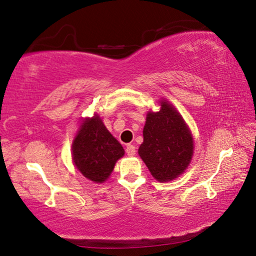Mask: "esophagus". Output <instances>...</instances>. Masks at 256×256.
I'll return each instance as SVG.
<instances>
[{"mask_svg":"<svg viewBox=\"0 0 256 256\" xmlns=\"http://www.w3.org/2000/svg\"><path fill=\"white\" fill-rule=\"evenodd\" d=\"M125 151H126V154L128 156H133L134 154H136V146H132V144H128L126 146V148H125Z\"/></svg>","mask_w":256,"mask_h":256,"instance_id":"1","label":"esophagus"}]
</instances>
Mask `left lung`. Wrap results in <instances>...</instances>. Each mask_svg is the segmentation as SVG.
I'll return each mask as SVG.
<instances>
[{
	"label": "left lung",
	"mask_w": 256,
	"mask_h": 256,
	"mask_svg": "<svg viewBox=\"0 0 256 256\" xmlns=\"http://www.w3.org/2000/svg\"><path fill=\"white\" fill-rule=\"evenodd\" d=\"M194 141L187 125L172 105L161 100L159 112H148L138 154L159 181L180 176L190 164Z\"/></svg>",
	"instance_id": "left-lung-1"
}]
</instances>
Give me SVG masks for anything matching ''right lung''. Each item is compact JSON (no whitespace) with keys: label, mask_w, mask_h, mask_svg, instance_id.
Returning <instances> with one entry per match:
<instances>
[{"label":"right lung","mask_w":256,"mask_h":256,"mask_svg":"<svg viewBox=\"0 0 256 256\" xmlns=\"http://www.w3.org/2000/svg\"><path fill=\"white\" fill-rule=\"evenodd\" d=\"M124 148L98 116L82 123L72 143V159L80 172L94 182H103L114 169Z\"/></svg>","instance_id":"obj_1"}]
</instances>
